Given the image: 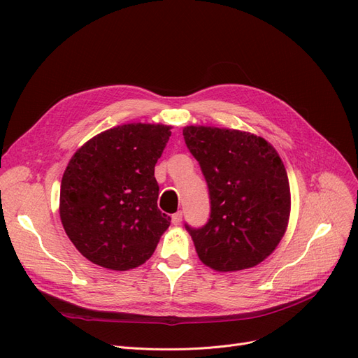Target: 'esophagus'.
<instances>
[{
	"label": "esophagus",
	"instance_id": "1",
	"mask_svg": "<svg viewBox=\"0 0 358 358\" xmlns=\"http://www.w3.org/2000/svg\"><path fill=\"white\" fill-rule=\"evenodd\" d=\"M181 220H182V213H181V211H178V213H176V214H172V223H174V224H180Z\"/></svg>",
	"mask_w": 358,
	"mask_h": 358
}]
</instances>
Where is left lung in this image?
Here are the masks:
<instances>
[{
  "label": "left lung",
  "instance_id": "obj_1",
  "mask_svg": "<svg viewBox=\"0 0 358 358\" xmlns=\"http://www.w3.org/2000/svg\"><path fill=\"white\" fill-rule=\"evenodd\" d=\"M184 141L208 184L211 213L186 229L203 264L232 272L256 266L280 244L290 217V184L276 150L262 136L186 126Z\"/></svg>",
  "mask_w": 358,
  "mask_h": 358
}]
</instances>
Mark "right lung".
I'll use <instances>...</instances> for the list:
<instances>
[{
  "label": "right lung",
  "mask_w": 358,
  "mask_h": 358,
  "mask_svg": "<svg viewBox=\"0 0 358 358\" xmlns=\"http://www.w3.org/2000/svg\"><path fill=\"white\" fill-rule=\"evenodd\" d=\"M171 126L128 123L80 147L61 182L59 214L74 247L98 266L129 271L152 257L171 217L157 208L155 165Z\"/></svg>",
  "instance_id": "add662e5"
}]
</instances>
